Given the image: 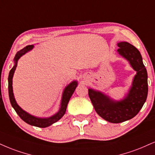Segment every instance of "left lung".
Segmentation results:
<instances>
[{
    "label": "left lung",
    "instance_id": "1",
    "mask_svg": "<svg viewBox=\"0 0 155 155\" xmlns=\"http://www.w3.org/2000/svg\"><path fill=\"white\" fill-rule=\"evenodd\" d=\"M118 53L137 71L131 87L124 99L115 100L105 93L89 89V97L97 113L105 120L118 124L133 118L146 102L148 94L147 72L140 52L127 42L118 43Z\"/></svg>",
    "mask_w": 155,
    "mask_h": 155
}]
</instances>
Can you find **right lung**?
<instances>
[{
    "label": "right lung",
    "mask_w": 155,
    "mask_h": 155,
    "mask_svg": "<svg viewBox=\"0 0 155 155\" xmlns=\"http://www.w3.org/2000/svg\"><path fill=\"white\" fill-rule=\"evenodd\" d=\"M34 45H27L23 49L19 50L17 52V53L15 55L14 61V65L13 68L11 69L10 72H9L8 75V94H9V99H10V102L12 104V107H14L15 111L18 115V116L23 120L24 122L27 124L31 125V126H36V127L39 128H46L48 126H51L54 123L57 122L64 115L65 113H66L67 105H68V102H69L71 97L72 96L73 93L74 92L76 87L78 86L77 81H73L71 82L69 84H68L65 87L64 90H63L62 98H61V107L59 108V110L55 114H54L52 116L48 117V118H40V117L34 116V115L29 114L27 112L24 110L22 108L18 105L16 102V100H15L14 92H13V76H14L15 70H16V66H17V63L18 59L21 58L22 55L26 54L27 52L30 51L33 49Z\"/></svg>",
    "instance_id": "1"
}]
</instances>
